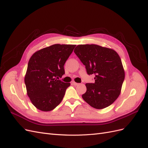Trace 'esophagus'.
<instances>
[{
  "instance_id": "1",
  "label": "esophagus",
  "mask_w": 148,
  "mask_h": 148,
  "mask_svg": "<svg viewBox=\"0 0 148 148\" xmlns=\"http://www.w3.org/2000/svg\"><path fill=\"white\" fill-rule=\"evenodd\" d=\"M72 84H73V85H75V86H77V85H78V83H76V82H72Z\"/></svg>"
}]
</instances>
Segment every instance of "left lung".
Instances as JSON below:
<instances>
[{
	"mask_svg": "<svg viewBox=\"0 0 148 148\" xmlns=\"http://www.w3.org/2000/svg\"><path fill=\"white\" fill-rule=\"evenodd\" d=\"M85 65L87 73L95 75V83H86L83 99L97 109H104L117 99L125 79L122 60L114 49L96 44H81L74 50Z\"/></svg>",
	"mask_w": 148,
	"mask_h": 148,
	"instance_id": "8db88e82",
	"label": "left lung"
}]
</instances>
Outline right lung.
Returning a JSON list of instances; mask_svg holds the SVG:
<instances>
[{"label":"right lung","instance_id":"add662e5","mask_svg":"<svg viewBox=\"0 0 148 148\" xmlns=\"http://www.w3.org/2000/svg\"><path fill=\"white\" fill-rule=\"evenodd\" d=\"M76 45L53 44L34 52L25 76L27 95L41 111L55 109L62 101L70 83L59 79L65 74L64 64Z\"/></svg>","mask_w":148,"mask_h":148}]
</instances>
